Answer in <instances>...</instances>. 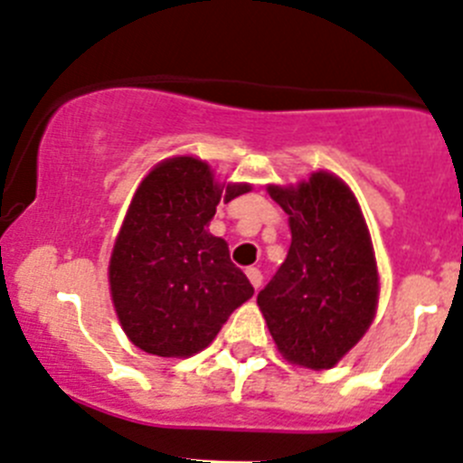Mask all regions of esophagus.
Returning <instances> with one entry per match:
<instances>
[{"instance_id": "34e87169", "label": "esophagus", "mask_w": 463, "mask_h": 463, "mask_svg": "<svg viewBox=\"0 0 463 463\" xmlns=\"http://www.w3.org/2000/svg\"><path fill=\"white\" fill-rule=\"evenodd\" d=\"M247 277H249V281H251V286L253 288H260L262 286V274H260V269L258 268H247Z\"/></svg>"}]
</instances>
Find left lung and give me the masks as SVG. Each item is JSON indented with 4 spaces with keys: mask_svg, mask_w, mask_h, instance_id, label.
<instances>
[{
    "mask_svg": "<svg viewBox=\"0 0 463 463\" xmlns=\"http://www.w3.org/2000/svg\"><path fill=\"white\" fill-rule=\"evenodd\" d=\"M288 214L290 249L258 293L279 353L307 369H330L369 330L378 304L372 237L355 195L318 170L298 186H268Z\"/></svg>",
    "mask_w": 463,
    "mask_h": 463,
    "instance_id": "left-lung-1",
    "label": "left lung"
}]
</instances>
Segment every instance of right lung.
Returning <instances> with one entry per match:
<instances>
[{
    "label": "right lung",
    "instance_id": "right-lung-1",
    "mask_svg": "<svg viewBox=\"0 0 463 463\" xmlns=\"http://www.w3.org/2000/svg\"><path fill=\"white\" fill-rule=\"evenodd\" d=\"M249 184H219L194 156L159 164L140 182L112 247L110 295L140 351L189 357L207 348L228 316L253 295L228 244L207 231L219 201Z\"/></svg>",
    "mask_w": 463,
    "mask_h": 463
}]
</instances>
